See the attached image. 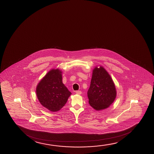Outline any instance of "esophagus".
I'll return each instance as SVG.
<instances>
[{"label":"esophagus","instance_id":"34e87169","mask_svg":"<svg viewBox=\"0 0 154 154\" xmlns=\"http://www.w3.org/2000/svg\"><path fill=\"white\" fill-rule=\"evenodd\" d=\"M76 94H78V95H80V94H81V93H82V92H81V91H76Z\"/></svg>","mask_w":154,"mask_h":154}]
</instances>
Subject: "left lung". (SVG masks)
Masks as SVG:
<instances>
[{"instance_id": "obj_1", "label": "left lung", "mask_w": 154, "mask_h": 154, "mask_svg": "<svg viewBox=\"0 0 154 154\" xmlns=\"http://www.w3.org/2000/svg\"><path fill=\"white\" fill-rule=\"evenodd\" d=\"M89 103L96 110L110 106L116 97L117 92L112 79L102 66L93 69L91 85L88 89Z\"/></svg>"}]
</instances>
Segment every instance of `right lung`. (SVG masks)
<instances>
[{"mask_svg":"<svg viewBox=\"0 0 154 154\" xmlns=\"http://www.w3.org/2000/svg\"><path fill=\"white\" fill-rule=\"evenodd\" d=\"M61 73L58 69H52L37 85V97L39 102L52 112L60 110L72 94L63 83Z\"/></svg>","mask_w":154,"mask_h":154,"instance_id":"1","label":"right lung"}]
</instances>
